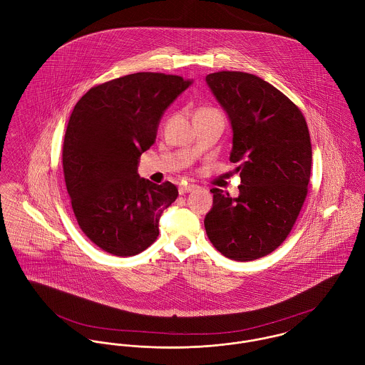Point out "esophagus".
Segmentation results:
<instances>
[{"label":"esophagus","instance_id":"1","mask_svg":"<svg viewBox=\"0 0 365 365\" xmlns=\"http://www.w3.org/2000/svg\"><path fill=\"white\" fill-rule=\"evenodd\" d=\"M195 190H197V185L190 184V185H182V187H180V188H178V192H180V195H184V194L192 192V191H195Z\"/></svg>","mask_w":365,"mask_h":365}]
</instances>
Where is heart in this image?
I'll return each mask as SVG.
<instances>
[{
	"instance_id": "1",
	"label": "heart",
	"mask_w": 365,
	"mask_h": 365,
	"mask_svg": "<svg viewBox=\"0 0 365 365\" xmlns=\"http://www.w3.org/2000/svg\"><path fill=\"white\" fill-rule=\"evenodd\" d=\"M207 109H210V108H202V109H200V110H207Z\"/></svg>"
}]
</instances>
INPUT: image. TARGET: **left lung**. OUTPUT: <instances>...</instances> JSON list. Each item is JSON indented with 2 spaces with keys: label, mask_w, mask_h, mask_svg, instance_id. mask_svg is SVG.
I'll return each instance as SVG.
<instances>
[{
  "label": "left lung",
  "mask_w": 365,
  "mask_h": 365,
  "mask_svg": "<svg viewBox=\"0 0 365 365\" xmlns=\"http://www.w3.org/2000/svg\"><path fill=\"white\" fill-rule=\"evenodd\" d=\"M207 83L230 118V161L239 163L242 184L237 198L210 190L205 230L225 257L257 260L288 237L308 195L309 129L301 109L255 74L217 71Z\"/></svg>",
  "instance_id": "8db88e82"
}]
</instances>
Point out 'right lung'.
<instances>
[{"label": "right lung", "instance_id": "right-lung-1", "mask_svg": "<svg viewBox=\"0 0 365 365\" xmlns=\"http://www.w3.org/2000/svg\"><path fill=\"white\" fill-rule=\"evenodd\" d=\"M191 81L135 73L90 88L63 142V171L83 233L106 253L129 257L156 242L158 219L178 197L174 184L139 178V157L156 140L165 108Z\"/></svg>", "mask_w": 365, "mask_h": 365}]
</instances>
